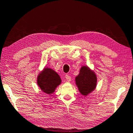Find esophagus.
<instances>
[{"label":"esophagus","instance_id":"34e87169","mask_svg":"<svg viewBox=\"0 0 133 133\" xmlns=\"http://www.w3.org/2000/svg\"><path fill=\"white\" fill-rule=\"evenodd\" d=\"M66 81L68 82H70V81H71V77L69 75H66Z\"/></svg>","mask_w":133,"mask_h":133}]
</instances>
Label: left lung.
I'll return each instance as SVG.
<instances>
[{"instance_id": "8db88e82", "label": "left lung", "mask_w": 133, "mask_h": 133, "mask_svg": "<svg viewBox=\"0 0 133 133\" xmlns=\"http://www.w3.org/2000/svg\"><path fill=\"white\" fill-rule=\"evenodd\" d=\"M98 77L94 70L87 65L82 66L75 77V84L82 95L87 96L96 89Z\"/></svg>"}]
</instances>
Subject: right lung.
<instances>
[{
	"instance_id": "right-lung-1",
	"label": "right lung",
	"mask_w": 133,
	"mask_h": 133,
	"mask_svg": "<svg viewBox=\"0 0 133 133\" xmlns=\"http://www.w3.org/2000/svg\"><path fill=\"white\" fill-rule=\"evenodd\" d=\"M37 83L42 92L51 95L62 83V79L56 71L48 67L44 69L38 74Z\"/></svg>"
}]
</instances>
